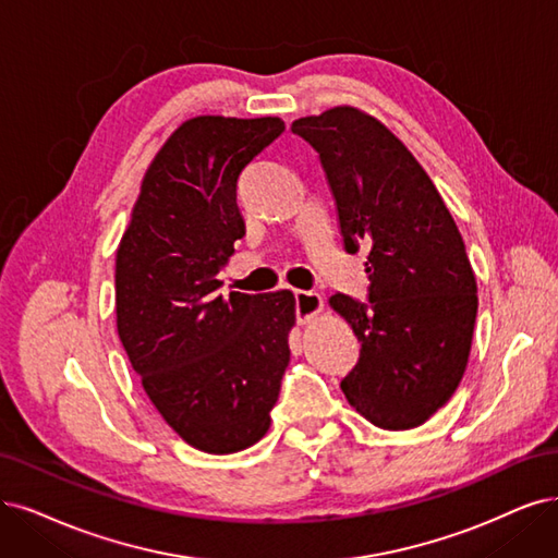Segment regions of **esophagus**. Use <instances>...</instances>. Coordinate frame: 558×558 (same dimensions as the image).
Instances as JSON below:
<instances>
[{"label": "esophagus", "mask_w": 558, "mask_h": 558, "mask_svg": "<svg viewBox=\"0 0 558 558\" xmlns=\"http://www.w3.org/2000/svg\"><path fill=\"white\" fill-rule=\"evenodd\" d=\"M294 301H296V319H299V324L311 322L322 311V305H324V301H322V296L317 292H303V290L294 292Z\"/></svg>", "instance_id": "1"}]
</instances>
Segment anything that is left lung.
<instances>
[{"instance_id": "1", "label": "left lung", "mask_w": 558, "mask_h": 558, "mask_svg": "<svg viewBox=\"0 0 558 558\" xmlns=\"http://www.w3.org/2000/svg\"><path fill=\"white\" fill-rule=\"evenodd\" d=\"M319 154L344 251L367 247V303L333 294L361 356L340 388L384 429L423 425L466 369L478 313L476 276L435 183L381 121L331 108L292 123Z\"/></svg>"}]
</instances>
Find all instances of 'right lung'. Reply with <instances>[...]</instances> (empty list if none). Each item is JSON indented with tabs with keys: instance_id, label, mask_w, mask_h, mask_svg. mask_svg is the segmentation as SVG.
<instances>
[{
	"instance_id": "add662e5",
	"label": "right lung",
	"mask_w": 558,
	"mask_h": 558,
	"mask_svg": "<svg viewBox=\"0 0 558 558\" xmlns=\"http://www.w3.org/2000/svg\"><path fill=\"white\" fill-rule=\"evenodd\" d=\"M284 131L278 117H195L142 179L117 251V331L149 400L197 450L257 444L290 363L294 294H218L245 234L243 168Z\"/></svg>"
}]
</instances>
